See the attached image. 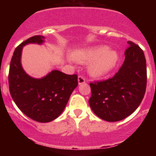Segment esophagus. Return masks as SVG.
Returning <instances> with one entry per match:
<instances>
[{"label": "esophagus", "instance_id": "34e87169", "mask_svg": "<svg viewBox=\"0 0 156 156\" xmlns=\"http://www.w3.org/2000/svg\"><path fill=\"white\" fill-rule=\"evenodd\" d=\"M78 84H79V85L84 84V83H86L85 78H84V77H83V76H78Z\"/></svg>", "mask_w": 156, "mask_h": 156}]
</instances>
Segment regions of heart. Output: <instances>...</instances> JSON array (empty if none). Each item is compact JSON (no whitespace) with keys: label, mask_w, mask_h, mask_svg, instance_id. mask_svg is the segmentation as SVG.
<instances>
[{"label":"heart","mask_w":156,"mask_h":156,"mask_svg":"<svg viewBox=\"0 0 156 156\" xmlns=\"http://www.w3.org/2000/svg\"><path fill=\"white\" fill-rule=\"evenodd\" d=\"M104 45L77 50L73 53V58L79 63H88L89 72L96 77L103 76L115 67L118 55L115 50L109 49Z\"/></svg>","instance_id":"b5f03b06"}]
</instances>
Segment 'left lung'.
<instances>
[{
    "instance_id": "1",
    "label": "left lung",
    "mask_w": 156,
    "mask_h": 156,
    "mask_svg": "<svg viewBox=\"0 0 156 156\" xmlns=\"http://www.w3.org/2000/svg\"><path fill=\"white\" fill-rule=\"evenodd\" d=\"M125 61L116 74L107 80L90 83L89 104L94 113L110 122L126 118L138 108L147 87V64L138 45L128 41Z\"/></svg>"
}]
</instances>
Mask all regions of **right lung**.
Wrapping results in <instances>:
<instances>
[{
    "label": "right lung",
    "mask_w": 156,
    "mask_h": 156,
    "mask_svg": "<svg viewBox=\"0 0 156 156\" xmlns=\"http://www.w3.org/2000/svg\"><path fill=\"white\" fill-rule=\"evenodd\" d=\"M44 42L42 35H35L16 48L10 61L9 87L18 108L34 121L49 122L64 111L73 90L77 87L78 75H69L52 70L42 78H34L26 73L21 65L23 46Z\"/></svg>",
    "instance_id": "right-lung-1"
}]
</instances>
